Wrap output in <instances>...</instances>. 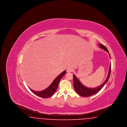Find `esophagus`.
Segmentation results:
<instances>
[{"instance_id":"1","label":"esophagus","mask_w":127,"mask_h":127,"mask_svg":"<svg viewBox=\"0 0 127 127\" xmlns=\"http://www.w3.org/2000/svg\"><path fill=\"white\" fill-rule=\"evenodd\" d=\"M73 71V68L71 66H68L66 68V72H71Z\"/></svg>"}]
</instances>
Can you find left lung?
<instances>
[{
	"instance_id": "obj_1",
	"label": "left lung",
	"mask_w": 127,
	"mask_h": 127,
	"mask_svg": "<svg viewBox=\"0 0 127 127\" xmlns=\"http://www.w3.org/2000/svg\"><path fill=\"white\" fill-rule=\"evenodd\" d=\"M98 45L100 48L104 49V50H105L106 51H107L108 53H109L108 49L106 48V47L105 46H104L101 44H99ZM109 56L110 58V56L109 53ZM110 71H111V64L110 65V66H109L108 77L106 79V80L101 85L95 88H87V87H85L79 81V79L75 76V75H73V78H74L73 85H74V87L75 90L79 95L82 96V97H90L92 95L95 94L99 91H100L101 89L104 87L105 84L108 82L109 76H110Z\"/></svg>"
}]
</instances>
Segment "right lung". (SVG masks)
Returning <instances> with one entry per match:
<instances>
[{
  "instance_id": "add662e5",
  "label": "right lung",
  "mask_w": 127,
  "mask_h": 127,
  "mask_svg": "<svg viewBox=\"0 0 127 127\" xmlns=\"http://www.w3.org/2000/svg\"><path fill=\"white\" fill-rule=\"evenodd\" d=\"M66 73V70L61 73V74H60L56 79H55L54 81L52 82V83L48 87V88H47V89H46L43 91H36L32 90L30 88H29L30 91H31L32 92H33L35 95H36L39 97H43V98H48L49 97H51L54 94L55 91L57 90L58 85L60 80L63 77V76Z\"/></svg>"
}]
</instances>
